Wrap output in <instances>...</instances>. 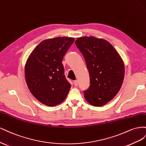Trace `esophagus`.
<instances>
[{
    "mask_svg": "<svg viewBox=\"0 0 146 146\" xmlns=\"http://www.w3.org/2000/svg\"><path fill=\"white\" fill-rule=\"evenodd\" d=\"M73 84H74V85L75 86H78V81L77 80L74 81H73Z\"/></svg>",
    "mask_w": 146,
    "mask_h": 146,
    "instance_id": "esophagus-1",
    "label": "esophagus"
}]
</instances>
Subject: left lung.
Returning <instances> with one entry per match:
<instances>
[{
	"label": "left lung",
	"instance_id": "left-lung-1",
	"mask_svg": "<svg viewBox=\"0 0 146 146\" xmlns=\"http://www.w3.org/2000/svg\"><path fill=\"white\" fill-rule=\"evenodd\" d=\"M86 61L90 86L84 97L92 105L101 106L111 101L121 88L125 68L122 58L108 41L94 36H83L75 41Z\"/></svg>",
	"mask_w": 146,
	"mask_h": 146
}]
</instances>
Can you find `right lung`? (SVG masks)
<instances>
[{"label":"right lung","instance_id":"right-lung-1","mask_svg":"<svg viewBox=\"0 0 146 146\" xmlns=\"http://www.w3.org/2000/svg\"><path fill=\"white\" fill-rule=\"evenodd\" d=\"M74 38L57 37L36 46L25 66V78L32 94L49 106L59 105L66 98L71 87L66 80L62 60Z\"/></svg>","mask_w":146,"mask_h":146}]
</instances>
